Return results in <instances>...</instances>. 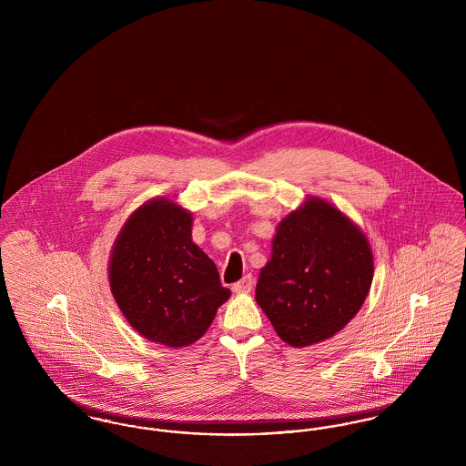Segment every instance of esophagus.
I'll use <instances>...</instances> for the list:
<instances>
[{"label": "esophagus", "mask_w": 466, "mask_h": 466, "mask_svg": "<svg viewBox=\"0 0 466 466\" xmlns=\"http://www.w3.org/2000/svg\"><path fill=\"white\" fill-rule=\"evenodd\" d=\"M251 289H253V276L251 274H246L241 281L234 283V287H232L236 293H248Z\"/></svg>", "instance_id": "obj_1"}]
</instances>
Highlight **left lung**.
<instances>
[{
	"label": "left lung",
	"mask_w": 466,
	"mask_h": 466,
	"mask_svg": "<svg viewBox=\"0 0 466 466\" xmlns=\"http://www.w3.org/2000/svg\"><path fill=\"white\" fill-rule=\"evenodd\" d=\"M372 278L365 234L330 202L310 198L278 225L255 299L287 344L306 348L355 318Z\"/></svg>",
	"instance_id": "left-lung-1"
}]
</instances>
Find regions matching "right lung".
Segmentation results:
<instances>
[{"instance_id": "right-lung-1", "label": "right lung", "mask_w": 466, "mask_h": 466, "mask_svg": "<svg viewBox=\"0 0 466 466\" xmlns=\"http://www.w3.org/2000/svg\"><path fill=\"white\" fill-rule=\"evenodd\" d=\"M110 287L134 330L169 348L194 344L230 297L215 262L192 241V215L164 198L145 202L122 227Z\"/></svg>"}]
</instances>
